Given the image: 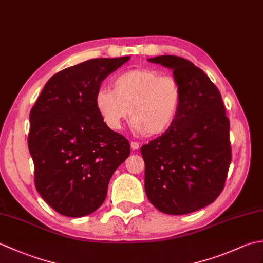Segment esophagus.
<instances>
[{"label": "esophagus", "instance_id": "obj_1", "mask_svg": "<svg viewBox=\"0 0 263 263\" xmlns=\"http://www.w3.org/2000/svg\"><path fill=\"white\" fill-rule=\"evenodd\" d=\"M139 147H140V143H139V142H137V141H132L131 142V148L133 150H138Z\"/></svg>", "mask_w": 263, "mask_h": 263}]
</instances>
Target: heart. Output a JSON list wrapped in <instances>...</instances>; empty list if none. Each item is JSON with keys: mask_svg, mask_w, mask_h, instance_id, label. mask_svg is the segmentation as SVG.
Listing matches in <instances>:
<instances>
[{"mask_svg": "<svg viewBox=\"0 0 263 263\" xmlns=\"http://www.w3.org/2000/svg\"><path fill=\"white\" fill-rule=\"evenodd\" d=\"M113 90L102 88L95 104L111 130H120L127 119L132 128L149 136L163 135L180 114L183 92L175 77L163 76L159 70L142 68L123 71L111 80Z\"/></svg>", "mask_w": 263, "mask_h": 263, "instance_id": "1", "label": "heart"}]
</instances>
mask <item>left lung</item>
<instances>
[{
  "instance_id": "left-lung-1",
  "label": "left lung",
  "mask_w": 263,
  "mask_h": 263,
  "mask_svg": "<svg viewBox=\"0 0 263 263\" xmlns=\"http://www.w3.org/2000/svg\"><path fill=\"white\" fill-rule=\"evenodd\" d=\"M149 61L173 70L183 99L170 130L141 147L144 190L159 211L190 214L224 190L232 160L230 120L219 90L198 66L174 55Z\"/></svg>"
}]
</instances>
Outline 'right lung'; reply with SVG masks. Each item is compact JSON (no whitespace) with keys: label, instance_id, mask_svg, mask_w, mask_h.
<instances>
[{"label":"right lung","instance_id":"obj_1","mask_svg":"<svg viewBox=\"0 0 263 263\" xmlns=\"http://www.w3.org/2000/svg\"><path fill=\"white\" fill-rule=\"evenodd\" d=\"M128 60L92 59L58 72L30 110L35 186L61 215L96 211L111 175L130 156L127 139L106 125L95 104L102 81Z\"/></svg>","mask_w":263,"mask_h":263}]
</instances>
